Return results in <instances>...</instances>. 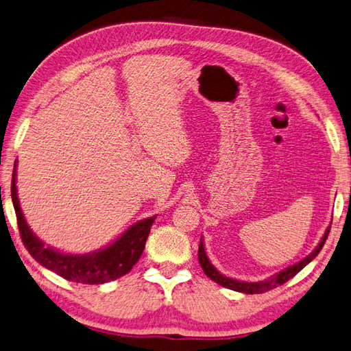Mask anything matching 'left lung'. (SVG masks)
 Instances as JSON below:
<instances>
[{
  "label": "left lung",
  "instance_id": "8db88e82",
  "mask_svg": "<svg viewBox=\"0 0 351 351\" xmlns=\"http://www.w3.org/2000/svg\"><path fill=\"white\" fill-rule=\"evenodd\" d=\"M329 230H330V226H328V229L324 230V235L320 240V243L317 244V247L306 256V258H304L302 261H299L298 263H293L290 265V267H287L286 269L277 272V274H274L272 277L267 278V280H261V281H240V280H235V278H229L223 274H220V272L215 268V265H213L208 259L207 253H205V247H204V241L201 238L199 241V249H198V261L201 263V268L204 269L205 276L210 277L213 281H216L217 285L223 286L226 289H230V290H235V292H241V293H247V295H253V293H265L268 292V290H272L276 289L277 286H281L285 285L286 281H289L292 277H295L299 271H301L304 267H306L315 256H317L320 253V250L323 249L324 243H326V238L329 235Z\"/></svg>",
  "mask_w": 351,
  "mask_h": 351
}]
</instances>
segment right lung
I'll use <instances>...</instances> for the list:
<instances>
[{
  "instance_id": "add662e5",
  "label": "right lung",
  "mask_w": 351,
  "mask_h": 351,
  "mask_svg": "<svg viewBox=\"0 0 351 351\" xmlns=\"http://www.w3.org/2000/svg\"><path fill=\"white\" fill-rule=\"evenodd\" d=\"M16 167H18V160L14 162L12 177V201L16 217H18L19 232L27 250L40 265L56 272L58 276L68 281H75V283L82 285H104L108 281L121 278L132 269L143 254L150 228L156 216L136 221L131 228H128L113 244L104 247V249L86 254L62 253L45 245L25 220L19 205L18 189H16Z\"/></svg>"
}]
</instances>
